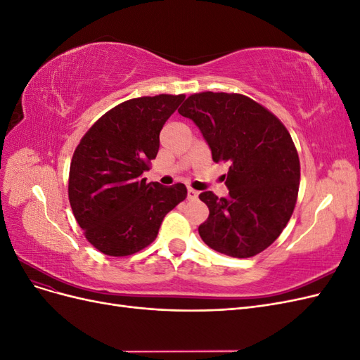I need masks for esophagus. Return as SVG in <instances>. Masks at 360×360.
<instances>
[{
	"label": "esophagus",
	"instance_id": "34e87169",
	"mask_svg": "<svg viewBox=\"0 0 360 360\" xmlns=\"http://www.w3.org/2000/svg\"><path fill=\"white\" fill-rule=\"evenodd\" d=\"M197 198H198V191L189 188L188 189V200H197Z\"/></svg>",
	"mask_w": 360,
	"mask_h": 360
}]
</instances>
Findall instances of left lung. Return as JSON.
<instances>
[{"instance_id":"obj_1","label":"left lung","mask_w":360,"mask_h":360,"mask_svg":"<svg viewBox=\"0 0 360 360\" xmlns=\"http://www.w3.org/2000/svg\"><path fill=\"white\" fill-rule=\"evenodd\" d=\"M179 114L200 127L213 160L230 165L226 198L200 193L210 210L198 228L202 242L234 258L263 252L287 226L297 201L300 162L287 127L237 93L191 94Z\"/></svg>"}]
</instances>
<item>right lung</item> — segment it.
Segmentation results:
<instances>
[{
    "mask_svg": "<svg viewBox=\"0 0 360 360\" xmlns=\"http://www.w3.org/2000/svg\"><path fill=\"white\" fill-rule=\"evenodd\" d=\"M184 94H159L114 106L86 130L69 172L76 222L97 250L127 257L153 243L163 217L188 197L183 183L167 188L141 174L159 151V134Z\"/></svg>",
    "mask_w": 360,
    "mask_h": 360,
    "instance_id": "obj_1",
    "label": "right lung"
}]
</instances>
